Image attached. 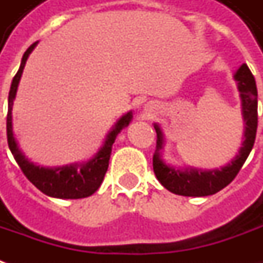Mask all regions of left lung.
Masks as SVG:
<instances>
[{
    "instance_id": "obj_1",
    "label": "left lung",
    "mask_w": 263,
    "mask_h": 263,
    "mask_svg": "<svg viewBox=\"0 0 263 263\" xmlns=\"http://www.w3.org/2000/svg\"><path fill=\"white\" fill-rule=\"evenodd\" d=\"M234 79L237 81V88L240 91L243 105V119L246 121V130H245V140L239 155L221 171H178L165 165L160 160L159 151L162 149V132L158 126L156 130V151L153 153V172L159 182L171 193L185 197H205L213 195L223 190L224 186L233 181L239 171L242 169L243 163L246 162L249 153H251L255 137H256V128H258V89L256 82L252 75L248 65H242L236 72Z\"/></svg>"
}]
</instances>
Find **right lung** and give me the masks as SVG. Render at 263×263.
<instances>
[{
	"instance_id": "add662e5",
	"label": "right lung",
	"mask_w": 263,
	"mask_h": 263,
	"mask_svg": "<svg viewBox=\"0 0 263 263\" xmlns=\"http://www.w3.org/2000/svg\"><path fill=\"white\" fill-rule=\"evenodd\" d=\"M34 46H36V43L30 46L23 54L20 69L15 73V77L12 78L11 88H10L8 112H7V140H8V147H10L14 159L18 163V166L23 171V174L26 175V178L43 194L49 195V197H56V198H70V200L85 198V197L92 195L103 182L104 175H105V172L108 169V160H110L112 143H114L116 137L120 133V130L128 126V123L132 120V112H127L126 116H123L117 121L116 127L112 128L110 135L107 136V140L101 147V151L97 153L94 159L89 160L84 166H78V168L77 166H65V168L46 169L30 163L29 160L24 158V155L20 152L17 142L14 139V135H12L11 110L12 101H14V97H15V92H17V86H18V82H20L24 65H26V61L29 58L30 52L34 49Z\"/></svg>"
}]
</instances>
